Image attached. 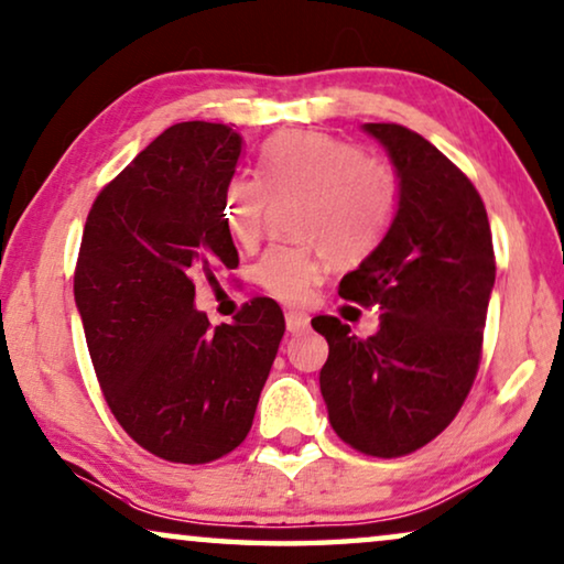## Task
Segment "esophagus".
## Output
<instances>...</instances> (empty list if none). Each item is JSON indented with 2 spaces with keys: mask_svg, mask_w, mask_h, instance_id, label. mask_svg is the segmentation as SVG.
I'll return each mask as SVG.
<instances>
[{
  "mask_svg": "<svg viewBox=\"0 0 564 564\" xmlns=\"http://www.w3.org/2000/svg\"><path fill=\"white\" fill-rule=\"evenodd\" d=\"M284 321H288L290 333H305L310 328V315L302 313V310H288Z\"/></svg>",
  "mask_w": 564,
  "mask_h": 564,
  "instance_id": "1",
  "label": "esophagus"
}]
</instances>
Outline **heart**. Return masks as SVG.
<instances>
[{
	"mask_svg": "<svg viewBox=\"0 0 564 564\" xmlns=\"http://www.w3.org/2000/svg\"><path fill=\"white\" fill-rule=\"evenodd\" d=\"M280 200L302 198L297 228L313 247H272L254 267L269 295L300 302L313 292L325 249L333 262L350 264L371 254L394 221L402 183L387 162L366 158L361 147L321 132H292L262 152V177L239 173L224 187L221 216L239 247H254L264 218Z\"/></svg>",
	"mask_w": 564,
	"mask_h": 564,
	"instance_id": "b5f03b06",
	"label": "heart"
}]
</instances>
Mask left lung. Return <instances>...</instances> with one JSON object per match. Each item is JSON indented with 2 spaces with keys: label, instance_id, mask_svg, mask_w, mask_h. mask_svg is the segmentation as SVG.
I'll return each instance as SVG.
<instances>
[{
  "label": "left lung",
  "instance_id": "left-lung-1",
  "mask_svg": "<svg viewBox=\"0 0 564 564\" xmlns=\"http://www.w3.org/2000/svg\"><path fill=\"white\" fill-rule=\"evenodd\" d=\"M389 152L402 198L379 247L340 280L338 295L381 307L358 338L333 315L313 317L328 340L321 391L343 443L399 458L435 440L476 379L496 282L484 200L437 147L399 124H364Z\"/></svg>",
  "mask_w": 564,
  "mask_h": 564
}]
</instances>
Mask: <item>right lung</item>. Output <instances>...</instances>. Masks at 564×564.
<instances>
[{
    "instance_id": "right-lung-1",
    "label": "right lung",
    "mask_w": 564,
    "mask_h": 564,
    "mask_svg": "<svg viewBox=\"0 0 564 564\" xmlns=\"http://www.w3.org/2000/svg\"><path fill=\"white\" fill-rule=\"evenodd\" d=\"M241 144L210 121L165 129L99 193L80 239L73 295L106 404L170 463L243 443L284 336L269 297L216 328L195 310V280L239 267L221 200Z\"/></svg>"
}]
</instances>
